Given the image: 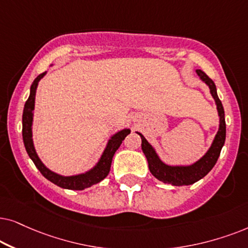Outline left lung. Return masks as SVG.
<instances>
[{
    "label": "left lung",
    "mask_w": 248,
    "mask_h": 248,
    "mask_svg": "<svg viewBox=\"0 0 248 248\" xmlns=\"http://www.w3.org/2000/svg\"><path fill=\"white\" fill-rule=\"evenodd\" d=\"M199 76L206 86H209L210 93L212 95L214 103L217 105V115H219V128L214 136V140L200 160L194 163L188 164H167L161 160L158 156L157 152L152 145L148 143L143 135L136 131L141 138V150L147 158L148 169L151 173L156 178L157 180L162 181L164 184H170L173 186H187V185H193L206 176L207 173L212 170L216 166L217 158L220 156V152L222 150L224 140H226V120H224V110L222 103L219 100L217 93V87L213 80L206 76L205 72L202 70H196Z\"/></svg>",
    "instance_id": "8db88e82"
}]
</instances>
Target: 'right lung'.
Here are the masks:
<instances>
[{
  "instance_id": "right-lung-1",
  "label": "right lung",
  "mask_w": 248,
  "mask_h": 248,
  "mask_svg": "<svg viewBox=\"0 0 248 248\" xmlns=\"http://www.w3.org/2000/svg\"><path fill=\"white\" fill-rule=\"evenodd\" d=\"M53 65V64H51ZM47 74V71L43 72L32 81L31 86V94H29L28 100L26 101L24 113H22V140H24V144L26 147V151L34 162L36 168L41 171V173L44 176L46 179L51 181V183L55 184L57 186L61 188H65V189L71 190H82L85 188H88L93 185L100 183L108 176L110 172V168L112 163V157L120 145L122 140L128 134H130L129 128H124L117 131V133L112 135V136L108 140V143L105 145V148L102 152L100 158L96 162V164L90 170L85 171L82 173L72 174V176H63V174L57 173L51 169H48L42 160L39 158L37 152H36L34 140H32V122H34V110H35V96L36 91H37L38 82L41 79Z\"/></svg>"
}]
</instances>
